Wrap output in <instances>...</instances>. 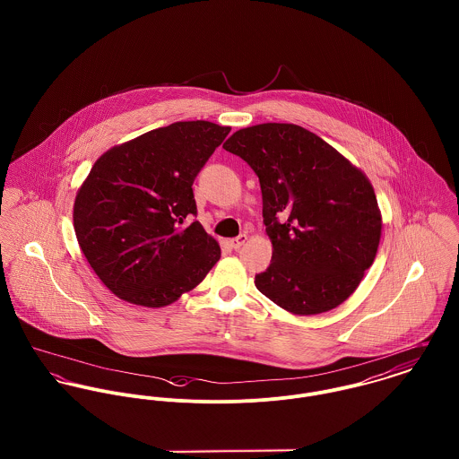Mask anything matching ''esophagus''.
<instances>
[{"label": "esophagus", "mask_w": 459, "mask_h": 459, "mask_svg": "<svg viewBox=\"0 0 459 459\" xmlns=\"http://www.w3.org/2000/svg\"><path fill=\"white\" fill-rule=\"evenodd\" d=\"M247 242V235H240V237H237V238H233V240H230V246L237 251V249H240L244 244Z\"/></svg>", "instance_id": "obj_1"}]
</instances>
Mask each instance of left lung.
Instances as JSON below:
<instances>
[{"instance_id": "obj_1", "label": "left lung", "mask_w": 459, "mask_h": 459, "mask_svg": "<svg viewBox=\"0 0 459 459\" xmlns=\"http://www.w3.org/2000/svg\"><path fill=\"white\" fill-rule=\"evenodd\" d=\"M222 148L242 157L262 186L272 263L256 275V288L299 316L342 304L375 262L382 237V212L366 173L293 124L240 129Z\"/></svg>"}]
</instances>
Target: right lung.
Here are the masks:
<instances>
[{"label": "right lung", "mask_w": 459, "mask_h": 459, "mask_svg": "<svg viewBox=\"0 0 459 459\" xmlns=\"http://www.w3.org/2000/svg\"><path fill=\"white\" fill-rule=\"evenodd\" d=\"M231 127L177 122L104 152L74 201L84 258L118 299L164 307L195 290L221 258L199 222L193 182Z\"/></svg>", "instance_id": "1"}]
</instances>
